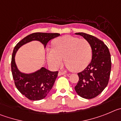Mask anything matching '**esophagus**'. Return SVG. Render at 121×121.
<instances>
[{"instance_id": "1", "label": "esophagus", "mask_w": 121, "mask_h": 121, "mask_svg": "<svg viewBox=\"0 0 121 121\" xmlns=\"http://www.w3.org/2000/svg\"><path fill=\"white\" fill-rule=\"evenodd\" d=\"M65 74H66V72H65L60 71L59 72H58V75L59 76L62 75H65Z\"/></svg>"}]
</instances>
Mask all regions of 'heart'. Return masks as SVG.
<instances>
[{
    "label": "heart",
    "mask_w": 121,
    "mask_h": 121,
    "mask_svg": "<svg viewBox=\"0 0 121 121\" xmlns=\"http://www.w3.org/2000/svg\"><path fill=\"white\" fill-rule=\"evenodd\" d=\"M53 48L47 51L49 62L58 67L65 58V65L72 72L84 70L92 58V46L86 39L65 35L54 40Z\"/></svg>",
    "instance_id": "obj_1"
}]
</instances>
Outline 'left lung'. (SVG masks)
Segmentation results:
<instances>
[{
  "label": "left lung",
  "instance_id": "left-lung-1",
  "mask_svg": "<svg viewBox=\"0 0 121 121\" xmlns=\"http://www.w3.org/2000/svg\"><path fill=\"white\" fill-rule=\"evenodd\" d=\"M88 40L92 46V61L84 70L78 73L79 80L75 87L79 96L85 99L96 97L107 87L112 67L109 50L103 41L95 37L78 32Z\"/></svg>",
  "mask_w": 121,
  "mask_h": 121
}]
</instances>
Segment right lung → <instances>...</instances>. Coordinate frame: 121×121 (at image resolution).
I'll return each mask as SVG.
<instances>
[{"label":"right lung","mask_w":121,"mask_h":121,"mask_svg":"<svg viewBox=\"0 0 121 121\" xmlns=\"http://www.w3.org/2000/svg\"><path fill=\"white\" fill-rule=\"evenodd\" d=\"M60 35L58 33L35 32L28 35L18 42L13 50L11 58V72L14 84L18 90L26 98L32 101L41 100L47 96L53 87L58 72H51L44 67L31 74L20 72L15 63V55L22 46L32 40H38L46 47L51 39Z\"/></svg>","instance_id":"obj_1"}]
</instances>
